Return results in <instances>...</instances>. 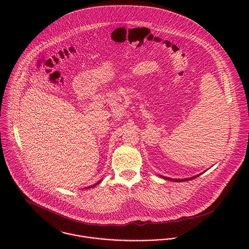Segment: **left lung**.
<instances>
[{
    "label": "left lung",
    "mask_w": 249,
    "mask_h": 249,
    "mask_svg": "<svg viewBox=\"0 0 249 249\" xmlns=\"http://www.w3.org/2000/svg\"><path fill=\"white\" fill-rule=\"evenodd\" d=\"M201 174H202V173H201ZM201 174H199V175H197V176H195V177H192V178H184V179H174V178H166V177H163V176H160V177H162V178H164V179H167V180H169V181H175V182H183V181H188V180H192V179H194V178H196L197 177H199Z\"/></svg>",
    "instance_id": "8db88e82"
}]
</instances>
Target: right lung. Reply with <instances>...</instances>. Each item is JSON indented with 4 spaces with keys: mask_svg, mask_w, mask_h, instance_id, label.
Segmentation results:
<instances>
[{
    "mask_svg": "<svg viewBox=\"0 0 249 249\" xmlns=\"http://www.w3.org/2000/svg\"><path fill=\"white\" fill-rule=\"evenodd\" d=\"M102 180H103V179H101V180H100V181H99V182H97V183H96V184H94V185H92V186H89V187H87V188H92V187H95V186H96V185H98V184H99V183H101V182H102Z\"/></svg>",
    "mask_w": 249,
    "mask_h": 249,
    "instance_id": "obj_1",
    "label": "right lung"
}]
</instances>
